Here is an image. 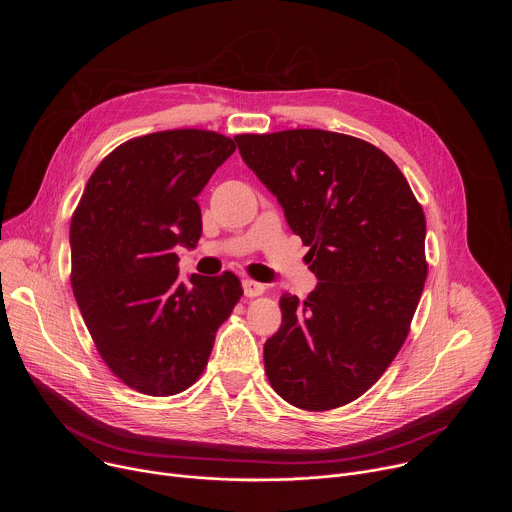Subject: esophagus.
Here are the masks:
<instances>
[{
	"mask_svg": "<svg viewBox=\"0 0 512 512\" xmlns=\"http://www.w3.org/2000/svg\"><path fill=\"white\" fill-rule=\"evenodd\" d=\"M243 289H245V296L247 298H257V296L265 294V285L259 283V281H253V279H245L243 281Z\"/></svg>",
	"mask_w": 512,
	"mask_h": 512,
	"instance_id": "obj_1",
	"label": "esophagus"
}]
</instances>
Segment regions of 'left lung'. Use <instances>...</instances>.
<instances>
[{"label": "left lung", "instance_id": "obj_1", "mask_svg": "<svg viewBox=\"0 0 512 512\" xmlns=\"http://www.w3.org/2000/svg\"><path fill=\"white\" fill-rule=\"evenodd\" d=\"M235 139L310 247L320 281L306 300L281 296V328L263 346L267 379L304 411L348 405L409 334L427 277L423 208L397 164L364 139L324 129Z\"/></svg>", "mask_w": 512, "mask_h": 512}]
</instances>
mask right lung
<instances>
[{
  "instance_id": "1",
  "label": "right lung",
  "mask_w": 512,
  "mask_h": 512,
  "mask_svg": "<svg viewBox=\"0 0 512 512\" xmlns=\"http://www.w3.org/2000/svg\"><path fill=\"white\" fill-rule=\"evenodd\" d=\"M237 150L208 129L133 137L103 158L70 221V283L95 348L129 389L170 397L192 387L241 281L180 279L178 243L196 247V196Z\"/></svg>"
}]
</instances>
